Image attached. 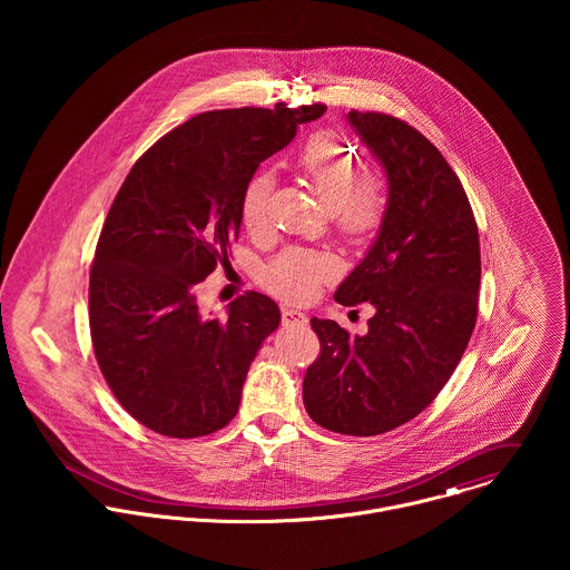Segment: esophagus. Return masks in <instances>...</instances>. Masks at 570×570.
I'll use <instances>...</instances> for the list:
<instances>
[{"label": "esophagus", "mask_w": 570, "mask_h": 570, "mask_svg": "<svg viewBox=\"0 0 570 570\" xmlns=\"http://www.w3.org/2000/svg\"><path fill=\"white\" fill-rule=\"evenodd\" d=\"M281 323H283V326H307L309 325V318L298 309L285 307L283 314H281Z\"/></svg>", "instance_id": "1"}]
</instances>
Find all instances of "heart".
Listing matches in <instances>:
<instances>
[{
  "label": "heart",
  "mask_w": 570,
  "mask_h": 570,
  "mask_svg": "<svg viewBox=\"0 0 570 570\" xmlns=\"http://www.w3.org/2000/svg\"><path fill=\"white\" fill-rule=\"evenodd\" d=\"M301 168L316 195L331 208L342 237L362 244L377 235L386 217L384 179L375 173L362 175L357 156L335 134H314L301 154ZM274 186L276 175L269 168H261L247 179L242 195V224L247 233L258 235L267 228ZM337 269L340 263L328 252L289 247L263 269V285L285 301L305 303Z\"/></svg>",
  "instance_id": "heart-1"
}]
</instances>
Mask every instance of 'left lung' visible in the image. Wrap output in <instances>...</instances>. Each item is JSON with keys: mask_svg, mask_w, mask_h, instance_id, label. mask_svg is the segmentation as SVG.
Listing matches in <instances>:
<instances>
[{"mask_svg": "<svg viewBox=\"0 0 570 570\" xmlns=\"http://www.w3.org/2000/svg\"><path fill=\"white\" fill-rule=\"evenodd\" d=\"M384 166L386 217L375 244L340 283L344 307L371 303L364 335L312 318L321 355L303 380L309 416L331 432L375 436L414 419L448 384L479 316L481 245L461 179L404 120L348 111Z\"/></svg>", "mask_w": 570, "mask_h": 570, "instance_id": "left-lung-1", "label": "left lung"}]
</instances>
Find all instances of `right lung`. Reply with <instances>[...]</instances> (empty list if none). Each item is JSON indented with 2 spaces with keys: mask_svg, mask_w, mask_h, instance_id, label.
I'll use <instances>...</instances> for the list:
<instances>
[{
  "mask_svg": "<svg viewBox=\"0 0 570 570\" xmlns=\"http://www.w3.org/2000/svg\"><path fill=\"white\" fill-rule=\"evenodd\" d=\"M325 109L278 102L199 114L122 181L89 274V331L111 393L149 430L195 439L237 414L249 364L281 323L278 305L247 292L219 321L199 312L195 289L228 261L258 164Z\"/></svg>",
  "mask_w": 570,
  "mask_h": 570,
  "instance_id": "1",
  "label": "right lung"
}]
</instances>
